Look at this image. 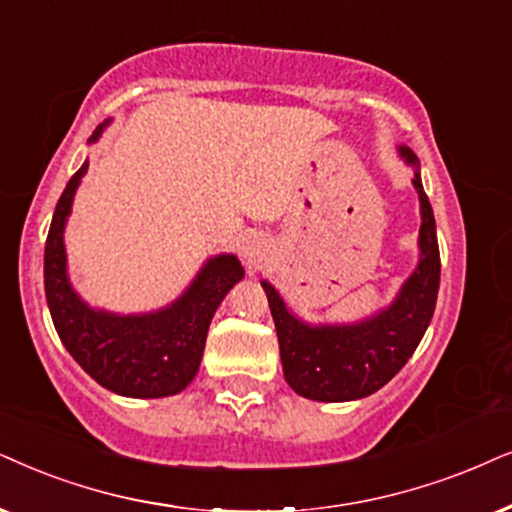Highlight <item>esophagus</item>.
Returning <instances> with one entry per match:
<instances>
[{"label":"esophagus","instance_id":"obj_1","mask_svg":"<svg viewBox=\"0 0 512 512\" xmlns=\"http://www.w3.org/2000/svg\"><path fill=\"white\" fill-rule=\"evenodd\" d=\"M264 252H267V245H264V238L255 236V234H250V236L243 238V243H241V257H243L245 262H248V264L262 262Z\"/></svg>","mask_w":512,"mask_h":512}]
</instances>
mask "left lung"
<instances>
[{
  "mask_svg": "<svg viewBox=\"0 0 512 512\" xmlns=\"http://www.w3.org/2000/svg\"><path fill=\"white\" fill-rule=\"evenodd\" d=\"M413 167V189L420 200L418 264L401 283L387 307L354 323H309L288 307L281 293L262 281L286 383L304 399L352 401L364 399L390 383L428 331L439 290V245L432 205L420 181L418 155L397 146Z\"/></svg>",
  "mask_w": 512,
  "mask_h": 512,
  "instance_id": "8db88e82",
  "label": "left lung"
}]
</instances>
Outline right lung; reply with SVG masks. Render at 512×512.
Returning a JSON list of instances; mask_svg holds the SVG:
<instances>
[{"instance_id":"obj_1","label":"right lung","mask_w":512,"mask_h":512,"mask_svg":"<svg viewBox=\"0 0 512 512\" xmlns=\"http://www.w3.org/2000/svg\"><path fill=\"white\" fill-rule=\"evenodd\" d=\"M108 125L111 120L101 122L89 144H96ZM87 167L84 160L58 198L44 245L51 321L70 357L101 387L132 399L172 397L196 378L212 316L245 269L231 252L210 257L177 300L153 312L118 314L84 302L68 276L63 236Z\"/></svg>"}]
</instances>
